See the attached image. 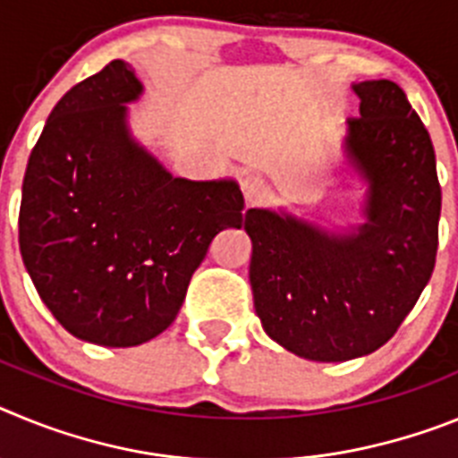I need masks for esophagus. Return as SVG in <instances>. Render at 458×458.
I'll return each mask as SVG.
<instances>
[{
  "label": "esophagus",
  "instance_id": "1",
  "mask_svg": "<svg viewBox=\"0 0 458 458\" xmlns=\"http://www.w3.org/2000/svg\"><path fill=\"white\" fill-rule=\"evenodd\" d=\"M268 194H270V185L266 183L261 176L250 174V176L242 179V197H245V204L248 206L261 204V201L268 199Z\"/></svg>",
  "mask_w": 458,
  "mask_h": 458
}]
</instances>
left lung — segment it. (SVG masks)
I'll return each instance as SVG.
<instances>
[{"mask_svg": "<svg viewBox=\"0 0 458 458\" xmlns=\"http://www.w3.org/2000/svg\"><path fill=\"white\" fill-rule=\"evenodd\" d=\"M344 156L367 183L365 222L330 232L250 208V284L266 335L298 358L344 362L380 349L434 273L440 183L427 128L390 80L353 84Z\"/></svg>", "mask_w": 458, "mask_h": 458, "instance_id": "1", "label": "left lung"}]
</instances>
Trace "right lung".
Returning <instances> with one entry per match:
<instances>
[{
	"instance_id": "add662e5",
	"label": "right lung",
	"mask_w": 458,
	"mask_h": 458,
	"mask_svg": "<svg viewBox=\"0 0 458 458\" xmlns=\"http://www.w3.org/2000/svg\"><path fill=\"white\" fill-rule=\"evenodd\" d=\"M144 87L114 59L55 105L27 163L20 252L40 301L82 342L125 349L167 330L222 229H241L233 179L172 176L132 137Z\"/></svg>"
}]
</instances>
